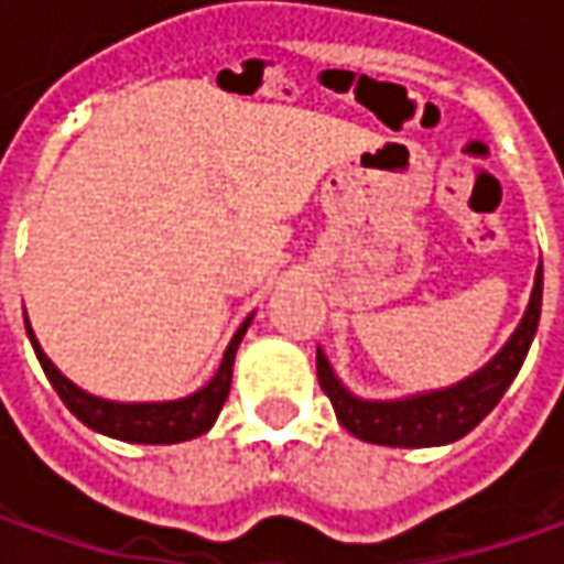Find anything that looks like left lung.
<instances>
[{
	"mask_svg": "<svg viewBox=\"0 0 564 564\" xmlns=\"http://www.w3.org/2000/svg\"><path fill=\"white\" fill-rule=\"evenodd\" d=\"M540 307H543V263L533 275L528 311L514 326L509 341L477 373L445 389H430L404 399H360L338 379L323 348H316V377L336 408L338 423L364 443L392 445V448L448 445L467 436L506 395L511 379L518 377L521 364L531 351V341L540 326Z\"/></svg>",
	"mask_w": 564,
	"mask_h": 564,
	"instance_id": "8db88e82",
	"label": "left lung"
}]
</instances>
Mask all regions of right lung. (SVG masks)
Segmentation results:
<instances>
[{"mask_svg":"<svg viewBox=\"0 0 564 564\" xmlns=\"http://www.w3.org/2000/svg\"><path fill=\"white\" fill-rule=\"evenodd\" d=\"M253 314L238 326V333L228 341L226 355L219 370L213 373V379L200 386L197 392H191L185 399L172 401H109L90 395L87 389L75 386L72 379L65 377L53 360L46 358V351L40 348V341L33 336L28 314H24V326H28V338H31L36 360L43 367V373L50 377L53 389L58 392V399L65 401V408L75 414L77 421L90 430H97L102 436H112L121 443H141V445H172L187 443L194 436H204L206 430L216 423L223 404L228 399L231 389V367H235V351L241 345V338L248 333Z\"/></svg>","mask_w":564,"mask_h":564,"instance_id":"obj_1","label":"right lung"}]
</instances>
